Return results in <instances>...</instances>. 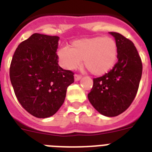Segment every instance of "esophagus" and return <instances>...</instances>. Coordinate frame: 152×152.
Wrapping results in <instances>:
<instances>
[{"instance_id": "esophagus-1", "label": "esophagus", "mask_w": 152, "mask_h": 152, "mask_svg": "<svg viewBox=\"0 0 152 152\" xmlns=\"http://www.w3.org/2000/svg\"><path fill=\"white\" fill-rule=\"evenodd\" d=\"M82 76H80V75H75L74 76V79H75V81H79L81 79Z\"/></svg>"}]
</instances>
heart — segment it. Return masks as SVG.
I'll list each match as a JSON object with an SVG mask.
<instances>
[{
	"label": "heart",
	"mask_w": 152,
	"mask_h": 152,
	"mask_svg": "<svg viewBox=\"0 0 152 152\" xmlns=\"http://www.w3.org/2000/svg\"><path fill=\"white\" fill-rule=\"evenodd\" d=\"M60 64L68 70L76 69L83 59V65L91 73L102 76L113 69L118 61V46L110 37L95 36L75 40L70 48L57 50Z\"/></svg>",
	"instance_id": "b5f03b06"
}]
</instances>
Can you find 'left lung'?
Wrapping results in <instances>:
<instances>
[{
  "label": "left lung",
  "instance_id": "left-lung-1",
  "mask_svg": "<svg viewBox=\"0 0 152 152\" xmlns=\"http://www.w3.org/2000/svg\"><path fill=\"white\" fill-rule=\"evenodd\" d=\"M110 34L118 43V61L108 73L93 80V88L88 97L99 113L116 117L126 110L134 100L143 67L132 42L117 32Z\"/></svg>",
  "mask_w": 152,
  "mask_h": 152
}]
</instances>
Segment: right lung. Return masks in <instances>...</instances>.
<instances>
[{
  "label": "right lung",
  "instance_id": "1",
  "mask_svg": "<svg viewBox=\"0 0 152 152\" xmlns=\"http://www.w3.org/2000/svg\"><path fill=\"white\" fill-rule=\"evenodd\" d=\"M59 37L33 34L15 50L10 80L21 106L31 115L46 118L64 103L74 73L59 66L56 53Z\"/></svg>",
  "mask_w": 152,
  "mask_h": 152
}]
</instances>
